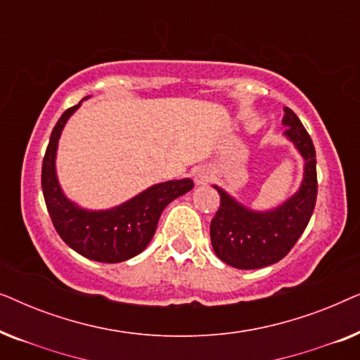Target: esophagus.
Masks as SVG:
<instances>
[{"instance_id": "obj_1", "label": "esophagus", "mask_w": 360, "mask_h": 360, "mask_svg": "<svg viewBox=\"0 0 360 360\" xmlns=\"http://www.w3.org/2000/svg\"><path fill=\"white\" fill-rule=\"evenodd\" d=\"M211 179H213V174H211V170L206 169V167L196 170V174H195L196 185H206Z\"/></svg>"}]
</instances>
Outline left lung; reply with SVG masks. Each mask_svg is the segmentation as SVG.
I'll list each match as a JSON object with an SVG mask.
<instances>
[{"label":"left lung","instance_id":"obj_1","mask_svg":"<svg viewBox=\"0 0 360 360\" xmlns=\"http://www.w3.org/2000/svg\"><path fill=\"white\" fill-rule=\"evenodd\" d=\"M285 136L304 159V174L300 190L272 211H252L214 185L219 193V208L211 219L210 234L214 254L231 267L262 269L287 255L311 218L318 195L316 152L298 116L285 108Z\"/></svg>","mask_w":360,"mask_h":360}]
</instances>
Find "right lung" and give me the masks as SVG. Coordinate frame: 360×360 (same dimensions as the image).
<instances>
[{
    "mask_svg": "<svg viewBox=\"0 0 360 360\" xmlns=\"http://www.w3.org/2000/svg\"><path fill=\"white\" fill-rule=\"evenodd\" d=\"M68 108L53 127L42 162V193L58 236L83 257L103 264H116L141 254L154 238L162 211L172 200L193 188L190 179L172 180L150 186L134 198L106 211L83 210L63 195L56 175L58 137L68 117Z\"/></svg>",
    "mask_w": 360,
    "mask_h": 360,
    "instance_id": "1",
    "label": "right lung"
}]
</instances>
